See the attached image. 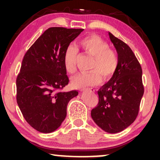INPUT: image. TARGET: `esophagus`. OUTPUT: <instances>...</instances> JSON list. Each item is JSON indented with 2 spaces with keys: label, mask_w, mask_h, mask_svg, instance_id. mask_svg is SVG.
Listing matches in <instances>:
<instances>
[{
  "label": "esophagus",
  "mask_w": 160,
  "mask_h": 160,
  "mask_svg": "<svg viewBox=\"0 0 160 160\" xmlns=\"http://www.w3.org/2000/svg\"><path fill=\"white\" fill-rule=\"evenodd\" d=\"M81 91H87V92H95V89H92V88H87V89H81Z\"/></svg>",
  "instance_id": "obj_1"
}]
</instances>
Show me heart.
Wrapping results in <instances>:
<instances>
[{
	"mask_svg": "<svg viewBox=\"0 0 160 160\" xmlns=\"http://www.w3.org/2000/svg\"><path fill=\"white\" fill-rule=\"evenodd\" d=\"M78 47L89 55L92 57L89 69L76 75L71 80V85L81 89L99 84L100 80L106 81L115 73L118 66V58L106 41L97 36H87L78 43ZM78 50L73 46H69L65 50L63 65L67 73L76 71V62Z\"/></svg>",
	"mask_w": 160,
	"mask_h": 160,
	"instance_id": "heart-1",
	"label": "heart"
}]
</instances>
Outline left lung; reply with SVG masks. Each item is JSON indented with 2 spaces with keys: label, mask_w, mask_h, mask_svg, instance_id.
I'll return each mask as SVG.
<instances>
[{
  "label": "left lung",
  "mask_w": 160,
  "mask_h": 160,
  "mask_svg": "<svg viewBox=\"0 0 160 160\" xmlns=\"http://www.w3.org/2000/svg\"><path fill=\"white\" fill-rule=\"evenodd\" d=\"M108 36L117 52L118 66L98 91L99 102L91 117L105 132L117 133L136 119L144 89L141 66L132 49L111 32Z\"/></svg>",
  "instance_id": "left-lung-1"
}]
</instances>
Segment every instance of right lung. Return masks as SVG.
I'll use <instances>...</instances> for the list:
<instances>
[{"instance_id":"add662e5","label":"right lung","mask_w":160,"mask_h":160,"mask_svg":"<svg viewBox=\"0 0 160 160\" xmlns=\"http://www.w3.org/2000/svg\"><path fill=\"white\" fill-rule=\"evenodd\" d=\"M83 29L50 28L24 56L17 78V101L24 118L35 130L50 133L67 115V106L78 91L59 92L68 84L63 65L65 50Z\"/></svg>"}]
</instances>
